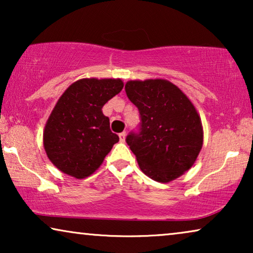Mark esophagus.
Here are the masks:
<instances>
[{"mask_svg":"<svg viewBox=\"0 0 253 253\" xmlns=\"http://www.w3.org/2000/svg\"><path fill=\"white\" fill-rule=\"evenodd\" d=\"M119 136H120V140L122 141V143H124V141H126V131H123V132H121V133L119 134Z\"/></svg>","mask_w":253,"mask_h":253,"instance_id":"34e87169","label":"esophagus"}]
</instances>
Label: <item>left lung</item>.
<instances>
[{
  "label": "left lung",
  "instance_id": "left-lung-1",
  "mask_svg": "<svg viewBox=\"0 0 253 253\" xmlns=\"http://www.w3.org/2000/svg\"><path fill=\"white\" fill-rule=\"evenodd\" d=\"M126 92L140 115L139 131L130 132L126 140L141 171L160 183L179 177L203 147V126L195 106L166 79L129 81Z\"/></svg>",
  "mask_w": 253,
  "mask_h": 253
}]
</instances>
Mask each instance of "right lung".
<instances>
[{"label": "right lung", "instance_id": "obj_1", "mask_svg": "<svg viewBox=\"0 0 253 253\" xmlns=\"http://www.w3.org/2000/svg\"><path fill=\"white\" fill-rule=\"evenodd\" d=\"M121 79L84 78L65 89L48 117L43 147L57 169L76 178L92 175L120 140L102 107L122 91Z\"/></svg>", "mask_w": 253, "mask_h": 253}]
</instances>
